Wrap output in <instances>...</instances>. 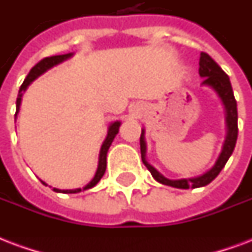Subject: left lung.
<instances>
[{"label": "left lung", "mask_w": 252, "mask_h": 252, "mask_svg": "<svg viewBox=\"0 0 252 252\" xmlns=\"http://www.w3.org/2000/svg\"><path fill=\"white\" fill-rule=\"evenodd\" d=\"M199 76L205 78L202 84L209 86L213 90H216L217 94L223 101L224 109H226V126H227V134H226V140H224L223 148L220 152V157L217 160L216 165L206 172L202 176L194 178H182V180H169L164 177L160 172H157L156 169L153 168L151 164H148L145 160V153H147V144L144 140V130H141V136H140V149H141V160L144 165L147 166L148 170L151 172L153 178L158 181L162 185L173 186V188H178V189H189L191 188H201V186H206L210 184L214 178L220 174V172L223 169L227 160L231 156L235 144L238 139V111H237V100L234 97L233 87L230 83L227 74L224 72L218 63L213 59V58L206 53H201L199 58Z\"/></svg>", "instance_id": "left-lung-1"}]
</instances>
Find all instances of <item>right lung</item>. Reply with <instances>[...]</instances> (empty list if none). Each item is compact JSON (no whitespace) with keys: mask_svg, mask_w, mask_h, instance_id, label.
<instances>
[{"mask_svg":"<svg viewBox=\"0 0 252 252\" xmlns=\"http://www.w3.org/2000/svg\"><path fill=\"white\" fill-rule=\"evenodd\" d=\"M72 54L68 53V54H63V55H54V57H47V58H43L42 61L36 63L35 66L32 67L30 72L26 76V79L25 82L22 83L21 88H19V92H18V97H17V109H15V116H17V113L19 111V105H21V99H22V95H24V92L26 91V88L29 87V84L32 83V80L36 79L39 75H42L45 71H47L49 68L51 67L57 66L59 63H62L63 61H66L68 58L71 57ZM122 123L120 122H115L112 123L108 128V134H107V137H105L104 143L101 145V149H100V155H99V165H97V170H96V174L95 177L92 178V181L86 185L83 189H74V190H61V189H55L54 188V191H57V193H79L82 190H87V189H91L94 186L97 184V182L100 181V178L103 177V174L105 173V168H107V152H108L109 147H111V144H112L113 139H115V136L118 134L119 132V126H120ZM45 184V182H43ZM46 185V184H45Z\"/></svg>","mask_w":252,"mask_h":252,"instance_id":"1","label":"right lung"}]
</instances>
